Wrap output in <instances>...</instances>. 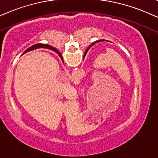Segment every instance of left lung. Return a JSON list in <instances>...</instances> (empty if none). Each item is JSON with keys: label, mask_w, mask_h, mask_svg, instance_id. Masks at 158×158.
Segmentation results:
<instances>
[{"label": "left lung", "mask_w": 158, "mask_h": 158, "mask_svg": "<svg viewBox=\"0 0 158 158\" xmlns=\"http://www.w3.org/2000/svg\"><path fill=\"white\" fill-rule=\"evenodd\" d=\"M101 41H106V40H97V41H95V42H94V43H92V44H91V45H90L89 46V47H88V48H87V50H86V51H85V55H84V57H85V55H86V53H87V51H88V50H89V48H91L92 45H94V44H95V43H99V42H101ZM106 41H108V40H106Z\"/></svg>", "instance_id": "1"}]
</instances>
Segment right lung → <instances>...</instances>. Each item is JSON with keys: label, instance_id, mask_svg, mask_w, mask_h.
Here are the masks:
<instances>
[{"label": "right lung", "instance_id": "right-lung-1", "mask_svg": "<svg viewBox=\"0 0 158 158\" xmlns=\"http://www.w3.org/2000/svg\"><path fill=\"white\" fill-rule=\"evenodd\" d=\"M48 48V49H50L51 50H53L54 52H56V53H57L58 56H60V58H61V60H63V58H62V56L61 54L60 53V52L58 51L57 49H56V48H53V47H51V46L49 45H46V44H42V43H37V44H35V45H34L32 46H31L30 48H29L28 49H27L25 50L24 52H27L28 51H30V50H33L35 49H37V48ZM63 62H64V60H63Z\"/></svg>", "mask_w": 158, "mask_h": 158}]
</instances>
